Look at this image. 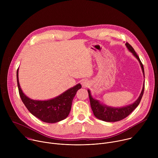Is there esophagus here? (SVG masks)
Masks as SVG:
<instances>
[{
	"mask_svg": "<svg viewBox=\"0 0 158 158\" xmlns=\"http://www.w3.org/2000/svg\"><path fill=\"white\" fill-rule=\"evenodd\" d=\"M81 84H82V85L83 87H85L88 86V85H89V82H88L87 81H86V80H84V81H82Z\"/></svg>",
	"mask_w": 158,
	"mask_h": 158,
	"instance_id": "1",
	"label": "esophagus"
}]
</instances>
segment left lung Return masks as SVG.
<instances>
[{"label":"left lung","instance_id":"8db88e82","mask_svg":"<svg viewBox=\"0 0 158 158\" xmlns=\"http://www.w3.org/2000/svg\"><path fill=\"white\" fill-rule=\"evenodd\" d=\"M126 46L127 48V49L133 54V55L136 57L138 60H139L140 65L141 66V68L143 70V74L144 75V67L143 65L136 54L133 48L131 46V45L128 43H126ZM144 83L143 85V90L141 91V93L137 99V101L133 103L132 104H131L129 106L123 107H119V108H116V107H108L107 106L102 105L100 104V102L93 98V97L91 95V93H90L89 90H88V93L90 99V103H91V109L93 111L94 115L98 119L104 121L106 122H116L121 121L124 118H126L127 116H128L131 112L137 107V106L139 104L141 100L142 99V97L144 94Z\"/></svg>","mask_w":158,"mask_h":158}]
</instances>
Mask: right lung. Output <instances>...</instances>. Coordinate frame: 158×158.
I'll use <instances>...</instances> for the list:
<instances>
[{
    "label": "right lung",
    "mask_w": 158,
    "mask_h": 158,
    "mask_svg": "<svg viewBox=\"0 0 158 158\" xmlns=\"http://www.w3.org/2000/svg\"><path fill=\"white\" fill-rule=\"evenodd\" d=\"M17 71V81L20 97L31 113L43 122L54 123L68 116L73 99L79 89L80 84L67 90L61 95L48 101H35L27 98L20 87Z\"/></svg>",
    "instance_id": "right-lung-1"
}]
</instances>
